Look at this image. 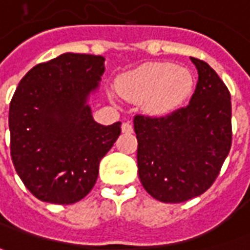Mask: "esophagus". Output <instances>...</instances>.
Wrapping results in <instances>:
<instances>
[{"label": "esophagus", "mask_w": 250, "mask_h": 250, "mask_svg": "<svg viewBox=\"0 0 250 250\" xmlns=\"http://www.w3.org/2000/svg\"><path fill=\"white\" fill-rule=\"evenodd\" d=\"M134 131V128H132V125L131 123H128V122H125V123H123L122 125V132L123 134H131Z\"/></svg>", "instance_id": "obj_1"}]
</instances>
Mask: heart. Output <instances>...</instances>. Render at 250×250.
I'll use <instances>...</instances> for the list:
<instances>
[{
	"mask_svg": "<svg viewBox=\"0 0 250 250\" xmlns=\"http://www.w3.org/2000/svg\"><path fill=\"white\" fill-rule=\"evenodd\" d=\"M116 88L125 100L142 103L147 114L166 115L190 95L193 77L171 62H147L118 77Z\"/></svg>",
	"mask_w": 250,
	"mask_h": 250,
	"instance_id": "obj_1",
	"label": "heart"
}]
</instances>
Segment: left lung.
Masks as SVG:
<instances>
[{"label": "left lung", "instance_id": "obj_1", "mask_svg": "<svg viewBox=\"0 0 250 250\" xmlns=\"http://www.w3.org/2000/svg\"><path fill=\"white\" fill-rule=\"evenodd\" d=\"M190 59L198 82L188 105L162 118H134L139 179L147 193L166 204L205 193L231 147L229 89L208 62Z\"/></svg>", "mask_w": 250, "mask_h": 250}]
</instances>
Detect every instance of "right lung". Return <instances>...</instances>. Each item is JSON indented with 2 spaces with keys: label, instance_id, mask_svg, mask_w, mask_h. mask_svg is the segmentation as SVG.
Returning a JSON list of instances; mask_svg holds the SVG:
<instances>
[{
  "label": "right lung",
  "instance_id": "1",
  "mask_svg": "<svg viewBox=\"0 0 250 250\" xmlns=\"http://www.w3.org/2000/svg\"><path fill=\"white\" fill-rule=\"evenodd\" d=\"M103 73V56L64 53L33 66L19 83L9 107L10 155L40 201L71 205L84 198L119 138L122 123L99 125L88 105Z\"/></svg>",
  "mask_w": 250,
  "mask_h": 250
}]
</instances>
